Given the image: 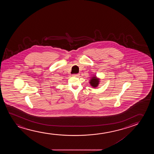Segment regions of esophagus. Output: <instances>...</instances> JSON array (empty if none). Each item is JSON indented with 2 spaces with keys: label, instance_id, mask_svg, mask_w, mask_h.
Wrapping results in <instances>:
<instances>
[{
  "label": "esophagus",
  "instance_id": "34e87169",
  "mask_svg": "<svg viewBox=\"0 0 154 154\" xmlns=\"http://www.w3.org/2000/svg\"><path fill=\"white\" fill-rule=\"evenodd\" d=\"M72 76H74V77H79V74H73Z\"/></svg>",
  "mask_w": 154,
  "mask_h": 154
}]
</instances>
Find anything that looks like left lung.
I'll return each instance as SVG.
<instances>
[{"label":"left lung","mask_w":154,"mask_h":154,"mask_svg":"<svg viewBox=\"0 0 154 154\" xmlns=\"http://www.w3.org/2000/svg\"><path fill=\"white\" fill-rule=\"evenodd\" d=\"M100 81V78L97 77L96 75H92L89 80V84L93 88H96L98 86Z\"/></svg>","instance_id":"obj_1"}]
</instances>
